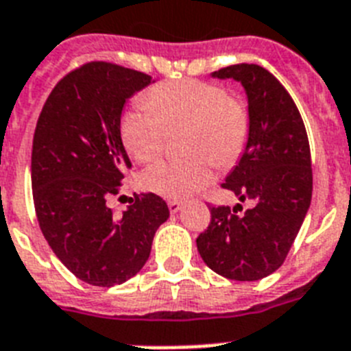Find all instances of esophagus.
<instances>
[{
	"mask_svg": "<svg viewBox=\"0 0 351 351\" xmlns=\"http://www.w3.org/2000/svg\"><path fill=\"white\" fill-rule=\"evenodd\" d=\"M182 208V202H179V201H169V210H170V213H178L179 210H181Z\"/></svg>",
	"mask_w": 351,
	"mask_h": 351,
	"instance_id": "esophagus-1",
	"label": "esophagus"
}]
</instances>
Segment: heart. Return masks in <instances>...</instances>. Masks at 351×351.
<instances>
[{
  "label": "heart",
  "instance_id": "obj_1",
  "mask_svg": "<svg viewBox=\"0 0 351 351\" xmlns=\"http://www.w3.org/2000/svg\"><path fill=\"white\" fill-rule=\"evenodd\" d=\"M145 107L129 109L120 123L121 143L138 163L161 154L167 130L186 127V158L159 161L141 173V186L165 199L181 201L211 181V163L230 169L244 154L249 111L219 84L182 78L161 82L143 95Z\"/></svg>",
  "mask_w": 351,
  "mask_h": 351
}]
</instances>
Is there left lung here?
I'll use <instances>...</instances> for the list:
<instances>
[{
    "mask_svg": "<svg viewBox=\"0 0 351 351\" xmlns=\"http://www.w3.org/2000/svg\"><path fill=\"white\" fill-rule=\"evenodd\" d=\"M233 78L247 97V145L222 188L242 204L210 208L211 221L197 237V249L211 271L254 282L285 262L312 199L311 147L296 104L280 80L258 64H233L211 73Z\"/></svg>",
    "mask_w": 351,
    "mask_h": 351,
    "instance_id": "left-lung-1",
    "label": "left lung"
}]
</instances>
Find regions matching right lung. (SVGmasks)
Masks as SVG:
<instances>
[{"label":"right lung","instance_id":"obj_1","mask_svg":"<svg viewBox=\"0 0 351 351\" xmlns=\"http://www.w3.org/2000/svg\"><path fill=\"white\" fill-rule=\"evenodd\" d=\"M136 69L88 62L50 93L32 145L37 221L57 258L82 282L112 287L140 273L158 228L169 219L156 193L134 195L117 215V195L130 159L120 136L123 106L152 84Z\"/></svg>","mask_w":351,"mask_h":351}]
</instances>
